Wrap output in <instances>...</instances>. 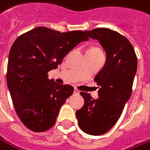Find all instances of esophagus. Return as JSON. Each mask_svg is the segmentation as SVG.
Returning a JSON list of instances; mask_svg holds the SVG:
<instances>
[{"label": "esophagus", "mask_w": 150, "mask_h": 150, "mask_svg": "<svg viewBox=\"0 0 150 150\" xmlns=\"http://www.w3.org/2000/svg\"><path fill=\"white\" fill-rule=\"evenodd\" d=\"M74 94L75 95H79L80 94V91H78L77 89H74Z\"/></svg>", "instance_id": "obj_1"}]
</instances>
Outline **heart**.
<instances>
[{
	"mask_svg": "<svg viewBox=\"0 0 150 150\" xmlns=\"http://www.w3.org/2000/svg\"><path fill=\"white\" fill-rule=\"evenodd\" d=\"M88 51H95V52H99V51H100V50L98 49V48H96V47H92V48H91V49L88 50Z\"/></svg>",
	"mask_w": 150,
	"mask_h": 150,
	"instance_id": "obj_1",
	"label": "heart"
}]
</instances>
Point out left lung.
Here are the masks:
<instances>
[{
    "instance_id": "obj_1",
    "label": "left lung",
    "mask_w": 150,
    "mask_h": 150,
    "mask_svg": "<svg viewBox=\"0 0 150 150\" xmlns=\"http://www.w3.org/2000/svg\"><path fill=\"white\" fill-rule=\"evenodd\" d=\"M85 33L100 42L105 51L106 61L95 77L99 86L98 99L81 92L85 105L75 114L83 131L101 135L116 124L131 96L137 57L130 42L116 31L97 28Z\"/></svg>"
}]
</instances>
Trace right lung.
Instances as JSON below:
<instances>
[{
	"label": "right lung",
	"instance_id": "add662e5",
	"mask_svg": "<svg viewBox=\"0 0 150 150\" xmlns=\"http://www.w3.org/2000/svg\"><path fill=\"white\" fill-rule=\"evenodd\" d=\"M88 40L81 30L61 33L36 27L15 40L8 58L7 87L17 115L29 129L44 132L54 125L74 88L49 80L47 73L56 69L75 46Z\"/></svg>",
	"mask_w": 150,
	"mask_h": 150
}]
</instances>
